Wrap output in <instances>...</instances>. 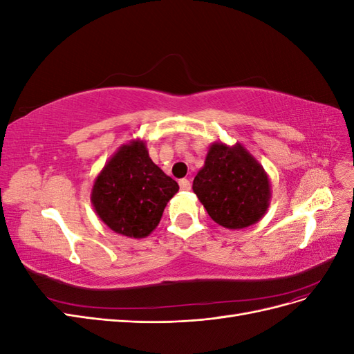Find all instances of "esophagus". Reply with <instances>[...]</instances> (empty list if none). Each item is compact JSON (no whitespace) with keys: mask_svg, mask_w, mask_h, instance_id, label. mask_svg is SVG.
<instances>
[{"mask_svg":"<svg viewBox=\"0 0 354 354\" xmlns=\"http://www.w3.org/2000/svg\"><path fill=\"white\" fill-rule=\"evenodd\" d=\"M178 185H180V189L181 190H190V181L187 180V178H181L180 181H178Z\"/></svg>","mask_w":354,"mask_h":354,"instance_id":"esophagus-1","label":"esophagus"}]
</instances>
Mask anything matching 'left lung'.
I'll return each instance as SVG.
<instances>
[{
	"mask_svg": "<svg viewBox=\"0 0 354 354\" xmlns=\"http://www.w3.org/2000/svg\"><path fill=\"white\" fill-rule=\"evenodd\" d=\"M194 192L208 216L226 229L260 221L270 203V180L264 168L236 143H212L194 180Z\"/></svg>",
	"mask_w": 354,
	"mask_h": 354,
	"instance_id": "8db88e82",
	"label": "left lung"
}]
</instances>
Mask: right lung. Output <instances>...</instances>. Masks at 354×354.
I'll list each match as a JSON object with an SVG mask.
<instances>
[{
  "mask_svg": "<svg viewBox=\"0 0 354 354\" xmlns=\"http://www.w3.org/2000/svg\"><path fill=\"white\" fill-rule=\"evenodd\" d=\"M177 192V181L153 164L145 142L133 140L118 149L95 177L91 203L115 233L140 239L156 229Z\"/></svg>",
  "mask_w": 354,
  "mask_h": 354,
  "instance_id": "add662e5",
  "label": "right lung"
}]
</instances>
